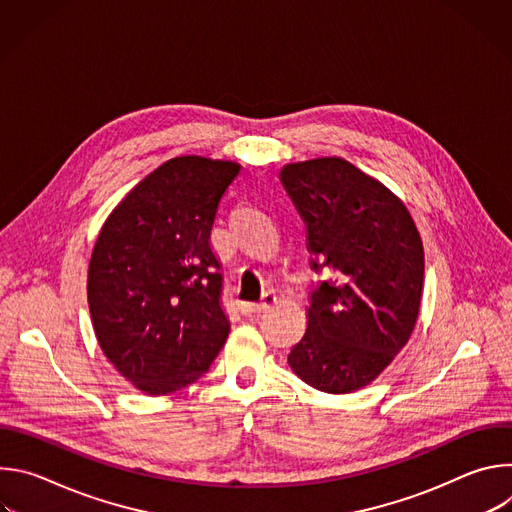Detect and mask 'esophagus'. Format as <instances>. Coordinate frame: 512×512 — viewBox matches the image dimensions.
<instances>
[{
	"label": "esophagus",
	"mask_w": 512,
	"mask_h": 512,
	"mask_svg": "<svg viewBox=\"0 0 512 512\" xmlns=\"http://www.w3.org/2000/svg\"><path fill=\"white\" fill-rule=\"evenodd\" d=\"M277 302V298H275V294H265L263 296V300L259 302V304H249V302H243L241 304V312L245 314V316H251V314H259V312H265V310H269L273 304Z\"/></svg>",
	"instance_id": "obj_1"
}]
</instances>
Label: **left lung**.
Listing matches in <instances>:
<instances>
[{
	"label": "left lung",
	"mask_w": 512,
	"mask_h": 512,
	"mask_svg": "<svg viewBox=\"0 0 512 512\" xmlns=\"http://www.w3.org/2000/svg\"><path fill=\"white\" fill-rule=\"evenodd\" d=\"M281 182L306 223L312 269L328 271L287 362L314 389L352 393L389 367L415 328L421 237L405 204L342 158L287 164Z\"/></svg>",
	"instance_id": "1"
}]
</instances>
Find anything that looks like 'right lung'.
I'll list each match as a JSON object with an SVG mask.
<instances>
[{"mask_svg": "<svg viewBox=\"0 0 512 512\" xmlns=\"http://www.w3.org/2000/svg\"><path fill=\"white\" fill-rule=\"evenodd\" d=\"M239 170L200 156L168 160L99 233L87 279L93 328L109 362L143 393L188 387L229 338L210 231Z\"/></svg>", "mask_w": 512, "mask_h": 512, "instance_id": "add662e5", "label": "right lung"}]
</instances>
